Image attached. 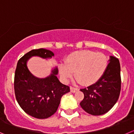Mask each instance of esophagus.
<instances>
[{
  "label": "esophagus",
  "instance_id": "1",
  "mask_svg": "<svg viewBox=\"0 0 134 134\" xmlns=\"http://www.w3.org/2000/svg\"><path fill=\"white\" fill-rule=\"evenodd\" d=\"M77 90H78V89L76 88V87H70V91H71V92L75 93V92H76V91H77Z\"/></svg>",
  "mask_w": 134,
  "mask_h": 134
}]
</instances>
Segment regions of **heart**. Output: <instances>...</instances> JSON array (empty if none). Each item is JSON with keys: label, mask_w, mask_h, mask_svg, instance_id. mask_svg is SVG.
I'll use <instances>...</instances> for the list:
<instances>
[{"label": "heart", "mask_w": 134, "mask_h": 134, "mask_svg": "<svg viewBox=\"0 0 134 134\" xmlns=\"http://www.w3.org/2000/svg\"><path fill=\"white\" fill-rule=\"evenodd\" d=\"M108 60L103 53L81 51L70 54L65 64L59 66L60 73L65 80L74 76L82 85H90L99 80L107 68Z\"/></svg>", "instance_id": "obj_1"}]
</instances>
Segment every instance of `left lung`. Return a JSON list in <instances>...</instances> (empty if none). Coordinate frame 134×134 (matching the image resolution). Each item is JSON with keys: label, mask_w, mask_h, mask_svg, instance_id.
<instances>
[{"label": "left lung", "mask_w": 134, "mask_h": 134, "mask_svg": "<svg viewBox=\"0 0 134 134\" xmlns=\"http://www.w3.org/2000/svg\"><path fill=\"white\" fill-rule=\"evenodd\" d=\"M120 90V65L118 58L111 56L101 77L95 83L80 90L84 94L80 106L91 115L105 114L117 102Z\"/></svg>", "instance_id": "8db88e82"}]
</instances>
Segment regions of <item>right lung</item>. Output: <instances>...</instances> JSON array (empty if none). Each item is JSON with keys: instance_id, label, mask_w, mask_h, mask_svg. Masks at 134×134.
<instances>
[{"instance_id": "right-lung-1", "label": "right lung", "mask_w": 134, "mask_h": 134, "mask_svg": "<svg viewBox=\"0 0 134 134\" xmlns=\"http://www.w3.org/2000/svg\"><path fill=\"white\" fill-rule=\"evenodd\" d=\"M32 56L51 58L54 53L44 49H34L20 58L15 71V95L20 107L27 114L44 119L57 112L61 97L70 90L69 86L62 84L57 78V68L46 78L33 76L27 67V61Z\"/></svg>"}]
</instances>
